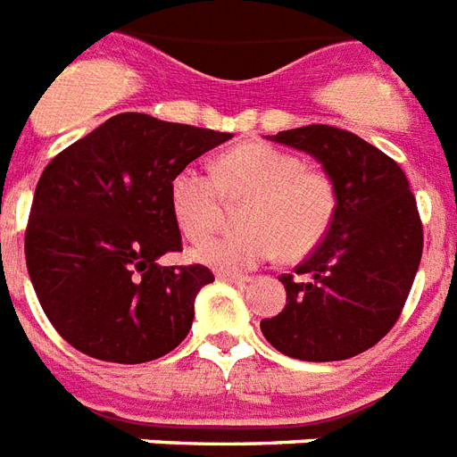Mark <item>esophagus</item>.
Segmentation results:
<instances>
[{
    "instance_id": "esophagus-1",
    "label": "esophagus",
    "mask_w": 457,
    "mask_h": 457,
    "mask_svg": "<svg viewBox=\"0 0 457 457\" xmlns=\"http://www.w3.org/2000/svg\"><path fill=\"white\" fill-rule=\"evenodd\" d=\"M215 278L222 280V283H245V276H237V273H228V271H215Z\"/></svg>"
}]
</instances>
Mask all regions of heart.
I'll list each match as a JSON object with an SVG mask.
<instances>
[{
  "label": "heart",
  "instance_id": "1",
  "mask_svg": "<svg viewBox=\"0 0 457 457\" xmlns=\"http://www.w3.org/2000/svg\"><path fill=\"white\" fill-rule=\"evenodd\" d=\"M171 211L191 242L222 225L225 205L244 203L242 232L195 246L198 262L220 271H246L278 254L303 259L329 235L339 212V188L324 169L269 143H246L225 152L211 171L184 167L171 179Z\"/></svg>",
  "mask_w": 457,
  "mask_h": 457
}]
</instances>
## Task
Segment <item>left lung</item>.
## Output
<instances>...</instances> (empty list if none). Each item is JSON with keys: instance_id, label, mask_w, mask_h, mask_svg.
<instances>
[{"instance_id": "obj_1", "label": "left lung", "mask_w": 457, "mask_h": 457, "mask_svg": "<svg viewBox=\"0 0 457 457\" xmlns=\"http://www.w3.org/2000/svg\"><path fill=\"white\" fill-rule=\"evenodd\" d=\"M310 152L339 188L329 235L293 273H283L286 307L262 320L273 349L300 361L358 356L400 320L417 276L424 229L400 164L363 137L334 125L273 135Z\"/></svg>"}]
</instances>
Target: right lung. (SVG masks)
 Listing matches in <instances>:
<instances>
[{
  "label": "right lung",
  "mask_w": 457,
  "mask_h": 457,
  "mask_svg": "<svg viewBox=\"0 0 457 457\" xmlns=\"http://www.w3.org/2000/svg\"><path fill=\"white\" fill-rule=\"evenodd\" d=\"M147 113H118L48 162L26 225V266L57 334L87 356L145 363L186 339L194 300L215 280L181 252L171 179L229 140Z\"/></svg>",
  "instance_id": "1"
}]
</instances>
